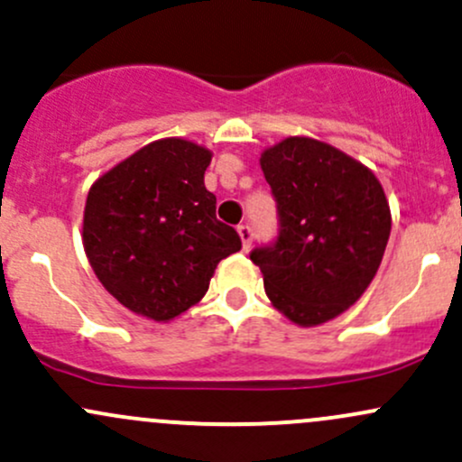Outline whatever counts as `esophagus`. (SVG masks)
Listing matches in <instances>:
<instances>
[{
  "label": "esophagus",
  "instance_id": "1",
  "mask_svg": "<svg viewBox=\"0 0 462 462\" xmlns=\"http://www.w3.org/2000/svg\"><path fill=\"white\" fill-rule=\"evenodd\" d=\"M237 233H240V240H242V246L245 249H249L251 242H253V229L249 225H240L237 226Z\"/></svg>",
  "mask_w": 462,
  "mask_h": 462
}]
</instances>
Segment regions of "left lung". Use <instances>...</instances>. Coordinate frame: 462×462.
I'll return each instance as SVG.
<instances>
[{
    "label": "left lung",
    "mask_w": 462,
    "mask_h": 462,
    "mask_svg": "<svg viewBox=\"0 0 462 462\" xmlns=\"http://www.w3.org/2000/svg\"><path fill=\"white\" fill-rule=\"evenodd\" d=\"M262 171L280 216L269 246L251 251L271 304L297 326L346 312L374 280L392 216L376 176L328 143L289 136L264 150Z\"/></svg>",
    "instance_id": "obj_1"
}]
</instances>
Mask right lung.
I'll use <instances>...</instances> for the list:
<instances>
[{
	"label": "right lung",
	"mask_w": 462,
	"mask_h": 462,
	"mask_svg": "<svg viewBox=\"0 0 462 462\" xmlns=\"http://www.w3.org/2000/svg\"><path fill=\"white\" fill-rule=\"evenodd\" d=\"M211 152L161 138L97 178L83 211V249L125 309L171 321L205 297L217 262L242 249L207 191Z\"/></svg>",
	"instance_id": "right-lung-1"
}]
</instances>
